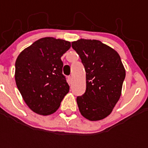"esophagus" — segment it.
Here are the masks:
<instances>
[{"instance_id": "obj_1", "label": "esophagus", "mask_w": 148, "mask_h": 148, "mask_svg": "<svg viewBox=\"0 0 148 148\" xmlns=\"http://www.w3.org/2000/svg\"><path fill=\"white\" fill-rule=\"evenodd\" d=\"M67 81H68V83L71 84H72V82H73V77H72L71 76H69L68 77H67Z\"/></svg>"}]
</instances>
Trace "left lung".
Wrapping results in <instances>:
<instances>
[{"mask_svg": "<svg viewBox=\"0 0 148 148\" xmlns=\"http://www.w3.org/2000/svg\"><path fill=\"white\" fill-rule=\"evenodd\" d=\"M81 58L86 71V90L77 97L82 116L90 121L108 117L121 95L125 69L119 54L97 40H80L71 43Z\"/></svg>", "mask_w": 148, "mask_h": 148, "instance_id": "8db88e82", "label": "left lung"}]
</instances>
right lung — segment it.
I'll list each match as a JSON object with an SVG mask.
<instances>
[{
    "label": "right lung",
    "instance_id": "1",
    "mask_svg": "<svg viewBox=\"0 0 148 148\" xmlns=\"http://www.w3.org/2000/svg\"><path fill=\"white\" fill-rule=\"evenodd\" d=\"M71 42L53 38L36 40L17 57L15 81L22 97L31 110L49 115L58 110L70 87L62 74L60 58Z\"/></svg>",
    "mask_w": 148,
    "mask_h": 148
}]
</instances>
